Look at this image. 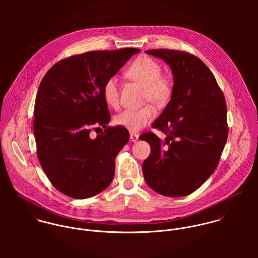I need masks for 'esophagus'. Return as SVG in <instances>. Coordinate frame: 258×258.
Segmentation results:
<instances>
[{"label": "esophagus", "mask_w": 258, "mask_h": 258, "mask_svg": "<svg viewBox=\"0 0 258 258\" xmlns=\"http://www.w3.org/2000/svg\"><path fill=\"white\" fill-rule=\"evenodd\" d=\"M138 138H139V135L138 134H134V133H131L130 134V140L131 142H137L138 141Z\"/></svg>", "instance_id": "obj_1"}]
</instances>
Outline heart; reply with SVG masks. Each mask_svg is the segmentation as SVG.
I'll list each match as a JSON object with an SVG mask.
<instances>
[{
  "mask_svg": "<svg viewBox=\"0 0 258 258\" xmlns=\"http://www.w3.org/2000/svg\"><path fill=\"white\" fill-rule=\"evenodd\" d=\"M127 75L145 87V98L154 105H166L173 94V83L162 76L161 66L148 56L138 57L127 70ZM103 98L113 108L119 105V82L116 76L109 77L103 85ZM155 109L151 105L141 108H130L118 113L114 117L117 125L131 132H138L154 118Z\"/></svg>",
  "mask_w": 258,
  "mask_h": 258,
  "instance_id": "heart-1",
  "label": "heart"
}]
</instances>
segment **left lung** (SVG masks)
<instances>
[{
  "label": "left lung",
  "instance_id": "8db88e82",
  "mask_svg": "<svg viewBox=\"0 0 258 258\" xmlns=\"http://www.w3.org/2000/svg\"><path fill=\"white\" fill-rule=\"evenodd\" d=\"M173 74L171 100L152 127L154 133L139 138L151 146L142 165L148 185L165 197H184L204 184L216 171L227 139L226 105L221 88L208 67L180 50L151 49Z\"/></svg>",
  "mask_w": 258,
  "mask_h": 258
}]
</instances>
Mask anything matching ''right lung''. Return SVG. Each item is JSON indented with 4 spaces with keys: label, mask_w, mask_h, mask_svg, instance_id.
<instances>
[{
    "label": "right lung",
    "mask_w": 258,
    "mask_h": 258,
    "mask_svg": "<svg viewBox=\"0 0 258 258\" xmlns=\"http://www.w3.org/2000/svg\"><path fill=\"white\" fill-rule=\"evenodd\" d=\"M139 51L128 47L74 55L55 63L42 78L35 104L37 158L63 195L87 199L111 184L115 158L128 143L129 132L121 126L106 127L110 113L103 85ZM91 124L106 130L91 139Z\"/></svg>",
    "instance_id": "add662e5"
}]
</instances>
